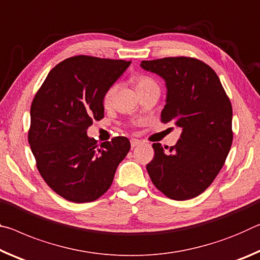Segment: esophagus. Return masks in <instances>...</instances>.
I'll use <instances>...</instances> for the list:
<instances>
[{"label": "esophagus", "instance_id": "34e87169", "mask_svg": "<svg viewBox=\"0 0 260 260\" xmlns=\"http://www.w3.org/2000/svg\"><path fill=\"white\" fill-rule=\"evenodd\" d=\"M130 144H131V147H136V146H138V145H140V144H142V142H140V140H138V139H131L130 140Z\"/></svg>", "mask_w": 260, "mask_h": 260}]
</instances>
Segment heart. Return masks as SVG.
Returning a JSON list of instances; mask_svg holds the SVG:
<instances>
[{
    "label": "heart",
    "instance_id": "heart-1",
    "mask_svg": "<svg viewBox=\"0 0 260 260\" xmlns=\"http://www.w3.org/2000/svg\"><path fill=\"white\" fill-rule=\"evenodd\" d=\"M135 84H136V88L138 90H142V88L148 86V85L151 84H154V82L151 78L146 77V76H138V77L135 78ZM115 91H116V86L113 85V86H110L107 91L105 92L104 94V104L105 106H108L110 102L113 100V96L115 94Z\"/></svg>",
    "mask_w": 260,
    "mask_h": 260
}]
</instances>
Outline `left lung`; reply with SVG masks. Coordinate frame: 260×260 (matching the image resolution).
Wrapping results in <instances>:
<instances>
[{
  "instance_id": "1",
  "label": "left lung",
  "mask_w": 260,
  "mask_h": 260,
  "mask_svg": "<svg viewBox=\"0 0 260 260\" xmlns=\"http://www.w3.org/2000/svg\"><path fill=\"white\" fill-rule=\"evenodd\" d=\"M140 67L165 80L167 96L161 121L182 130L176 145L153 144L148 175L168 198L197 197L214 181L231 150V101L214 70L197 58L165 57L142 61Z\"/></svg>"
}]
</instances>
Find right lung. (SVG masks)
I'll list each match as a JSON object with an SVG mask.
<instances>
[{
    "label": "right lung",
    "instance_id": "1",
    "mask_svg": "<svg viewBox=\"0 0 260 260\" xmlns=\"http://www.w3.org/2000/svg\"><path fill=\"white\" fill-rule=\"evenodd\" d=\"M130 63L85 55L67 58L34 96L28 143L40 175L67 201L88 203L104 194L130 150L126 137L98 145L87 136L93 121L104 117L105 92Z\"/></svg>",
    "mask_w": 260,
    "mask_h": 260
}]
</instances>
